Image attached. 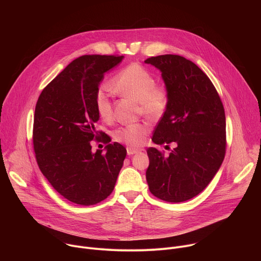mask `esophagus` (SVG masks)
I'll return each mask as SVG.
<instances>
[{"mask_svg": "<svg viewBox=\"0 0 261 261\" xmlns=\"http://www.w3.org/2000/svg\"><path fill=\"white\" fill-rule=\"evenodd\" d=\"M140 152V150H137V148H133V147H127V154L129 155V156H133V155H135V154H137V153H139Z\"/></svg>", "mask_w": 261, "mask_h": 261, "instance_id": "esophagus-1", "label": "esophagus"}]
</instances>
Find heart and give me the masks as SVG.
<instances>
[{"mask_svg":"<svg viewBox=\"0 0 261 261\" xmlns=\"http://www.w3.org/2000/svg\"><path fill=\"white\" fill-rule=\"evenodd\" d=\"M116 94L138 103V111L151 120L160 119L168 106L169 94L165 87L157 86L153 74L143 66L132 63L121 69L110 83ZM97 114L104 121L113 117V102L106 86L100 87L95 94ZM146 123H135L123 126L115 131L117 141L130 147L141 145L148 132Z\"/></svg>","mask_w":261,"mask_h":261,"instance_id":"1","label":"heart"}]
</instances>
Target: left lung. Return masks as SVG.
<instances>
[{
  "label": "left lung",
  "mask_w": 261,
  "mask_h": 261,
  "mask_svg": "<svg viewBox=\"0 0 261 261\" xmlns=\"http://www.w3.org/2000/svg\"><path fill=\"white\" fill-rule=\"evenodd\" d=\"M144 63L161 71L169 94L168 106L152 140L175 145L169 156L156 147L146 150L148 189L164 201L189 200L203 191L224 160V107L211 80L193 62L177 55H163Z\"/></svg>",
  "instance_id": "8db88e82"
}]
</instances>
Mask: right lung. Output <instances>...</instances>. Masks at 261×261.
Masks as SVG:
<instances>
[{
    "label": "right lung",
    "instance_id": "add662e5",
    "mask_svg": "<svg viewBox=\"0 0 261 261\" xmlns=\"http://www.w3.org/2000/svg\"><path fill=\"white\" fill-rule=\"evenodd\" d=\"M123 56H83L72 61L53 80L37 101L33 143L38 166L54 189L80 205H93L113 192L126 158V148L109 143L92 152L98 139L99 120L95 94L105 72L119 65Z\"/></svg>",
    "mask_w": 261,
    "mask_h": 261
}]
</instances>
